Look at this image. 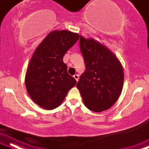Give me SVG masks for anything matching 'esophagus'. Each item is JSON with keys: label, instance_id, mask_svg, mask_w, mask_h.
Masks as SVG:
<instances>
[{"label": "esophagus", "instance_id": "esophagus-1", "mask_svg": "<svg viewBox=\"0 0 149 149\" xmlns=\"http://www.w3.org/2000/svg\"><path fill=\"white\" fill-rule=\"evenodd\" d=\"M73 77H74V78L75 79V80H76L77 81H78V80H79V75L78 74H74Z\"/></svg>", "mask_w": 149, "mask_h": 149}]
</instances>
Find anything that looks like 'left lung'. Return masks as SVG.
I'll return each mask as SVG.
<instances>
[{
    "instance_id": "8db88e82",
    "label": "left lung",
    "mask_w": 149,
    "mask_h": 149,
    "mask_svg": "<svg viewBox=\"0 0 149 149\" xmlns=\"http://www.w3.org/2000/svg\"><path fill=\"white\" fill-rule=\"evenodd\" d=\"M80 50L86 70L77 88L84 105L92 111L109 109L117 102L124 84V70L117 56L93 38L80 35Z\"/></svg>"
}]
</instances>
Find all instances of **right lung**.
Here are the masks:
<instances>
[{
  "instance_id": "add662e5",
  "label": "right lung",
  "mask_w": 149,
  "mask_h": 149,
  "mask_svg": "<svg viewBox=\"0 0 149 149\" xmlns=\"http://www.w3.org/2000/svg\"><path fill=\"white\" fill-rule=\"evenodd\" d=\"M79 38L67 30L47 34L34 51L25 74V86L32 100L40 107L52 110L61 105L77 83L68 73L63 57Z\"/></svg>"
}]
</instances>
